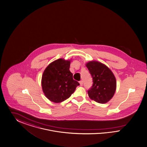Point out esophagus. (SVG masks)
<instances>
[{
	"label": "esophagus",
	"mask_w": 147,
	"mask_h": 147,
	"mask_svg": "<svg viewBox=\"0 0 147 147\" xmlns=\"http://www.w3.org/2000/svg\"><path fill=\"white\" fill-rule=\"evenodd\" d=\"M79 84H80V86H82V85H83V81H80V82H79Z\"/></svg>",
	"instance_id": "34e87169"
}]
</instances>
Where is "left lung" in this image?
I'll use <instances>...</instances> for the list:
<instances>
[{
  "label": "left lung",
  "instance_id": "obj_1",
  "mask_svg": "<svg viewBox=\"0 0 147 147\" xmlns=\"http://www.w3.org/2000/svg\"><path fill=\"white\" fill-rule=\"evenodd\" d=\"M93 78V86L88 91L89 98L99 103H106L115 93V76L106 65L97 61L86 63Z\"/></svg>",
  "mask_w": 147,
  "mask_h": 147
}]
</instances>
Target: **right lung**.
<instances>
[{
    "label": "right lung",
    "instance_id": "right-lung-1",
    "mask_svg": "<svg viewBox=\"0 0 147 147\" xmlns=\"http://www.w3.org/2000/svg\"><path fill=\"white\" fill-rule=\"evenodd\" d=\"M71 61L59 59L49 63L44 71L42 89L46 97L52 102L60 103L66 100L79 85L69 71Z\"/></svg>",
    "mask_w": 147,
    "mask_h": 147
}]
</instances>
